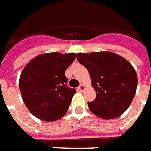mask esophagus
<instances>
[{
	"label": "esophagus",
	"instance_id": "34e87169",
	"mask_svg": "<svg viewBox=\"0 0 151 151\" xmlns=\"http://www.w3.org/2000/svg\"><path fill=\"white\" fill-rule=\"evenodd\" d=\"M84 89H85V86H84L83 84H81L79 87L78 88V91H80V92H83Z\"/></svg>",
	"mask_w": 151,
	"mask_h": 151
}]
</instances>
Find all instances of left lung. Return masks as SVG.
<instances>
[{"instance_id": "obj_1", "label": "left lung", "mask_w": 151, "mask_h": 151, "mask_svg": "<svg viewBox=\"0 0 151 151\" xmlns=\"http://www.w3.org/2000/svg\"><path fill=\"white\" fill-rule=\"evenodd\" d=\"M78 62L88 70L97 96L88 102L90 111L102 119H113L131 105L137 88L136 70L127 59L111 52L79 53Z\"/></svg>"}]
</instances>
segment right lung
Wrapping results in <instances>:
<instances>
[{"mask_svg": "<svg viewBox=\"0 0 151 151\" xmlns=\"http://www.w3.org/2000/svg\"><path fill=\"white\" fill-rule=\"evenodd\" d=\"M76 57L73 53L40 54L24 67L19 90L25 106L37 118L54 122L67 112L76 90L66 86L65 70Z\"/></svg>", "mask_w": 151, "mask_h": 151, "instance_id": "1", "label": "right lung"}]
</instances>
